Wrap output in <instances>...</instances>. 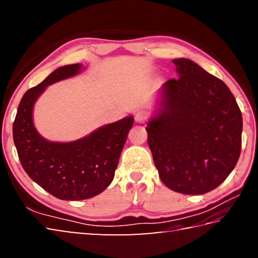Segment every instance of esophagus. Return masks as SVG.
Masks as SVG:
<instances>
[{
    "mask_svg": "<svg viewBox=\"0 0 258 258\" xmlns=\"http://www.w3.org/2000/svg\"><path fill=\"white\" fill-rule=\"evenodd\" d=\"M134 118H135L136 123L143 124L146 120V115L144 113H142V112H136L135 115H134Z\"/></svg>",
    "mask_w": 258,
    "mask_h": 258,
    "instance_id": "obj_1",
    "label": "esophagus"
}]
</instances>
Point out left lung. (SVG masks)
Returning a JSON list of instances; mask_svg holds the SVG:
<instances>
[{
	"instance_id": "8db88e82",
	"label": "left lung",
	"mask_w": 258,
	"mask_h": 258,
	"mask_svg": "<svg viewBox=\"0 0 258 258\" xmlns=\"http://www.w3.org/2000/svg\"><path fill=\"white\" fill-rule=\"evenodd\" d=\"M177 80L155 95L147 142L162 182L174 191L205 194L234 169L242 147L243 118L232 92L188 58L173 59Z\"/></svg>"
}]
</instances>
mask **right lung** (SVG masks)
<instances>
[{"mask_svg": "<svg viewBox=\"0 0 258 258\" xmlns=\"http://www.w3.org/2000/svg\"><path fill=\"white\" fill-rule=\"evenodd\" d=\"M82 71L81 63L53 71L23 95L13 123L14 144L24 171L42 188L64 201L91 199L107 188L134 123V117L128 115L76 141L51 142L43 138L33 122L37 98L48 85Z\"/></svg>", "mask_w": 258, "mask_h": 258, "instance_id": "add662e5", "label": "right lung"}]
</instances>
